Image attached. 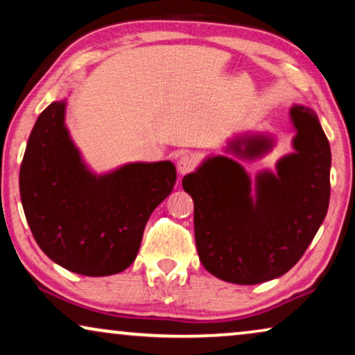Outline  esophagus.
I'll return each instance as SVG.
<instances>
[{
  "instance_id": "obj_1",
  "label": "esophagus",
  "mask_w": 355,
  "mask_h": 355,
  "mask_svg": "<svg viewBox=\"0 0 355 355\" xmlns=\"http://www.w3.org/2000/svg\"><path fill=\"white\" fill-rule=\"evenodd\" d=\"M176 166H178L179 174H182V176H184V174L191 173V171H193V169H196V166H197V159L193 158L192 155L182 153L181 157L178 158Z\"/></svg>"
}]
</instances>
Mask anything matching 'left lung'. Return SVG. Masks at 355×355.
Segmentation results:
<instances>
[{
    "label": "left lung",
    "mask_w": 355,
    "mask_h": 355,
    "mask_svg": "<svg viewBox=\"0 0 355 355\" xmlns=\"http://www.w3.org/2000/svg\"><path fill=\"white\" fill-rule=\"evenodd\" d=\"M294 153L276 163V174L250 178L227 157L203 162L182 179L193 200V231L202 265L234 284H259L284 275L300 260L327 216L331 150L317 114L293 106ZM273 140L242 137L230 145L241 158L261 157Z\"/></svg>",
    "instance_id": "8db88e82"
}]
</instances>
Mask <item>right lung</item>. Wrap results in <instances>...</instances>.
Here are the masks:
<instances>
[{
    "instance_id": "right-lung-1",
    "label": "right lung",
    "mask_w": 355,
    "mask_h": 355,
    "mask_svg": "<svg viewBox=\"0 0 355 355\" xmlns=\"http://www.w3.org/2000/svg\"><path fill=\"white\" fill-rule=\"evenodd\" d=\"M66 101H53L33 125L19 173L27 223L55 263L108 276L137 257L150 215L173 191L171 162L130 163L95 176L64 125Z\"/></svg>"
}]
</instances>
